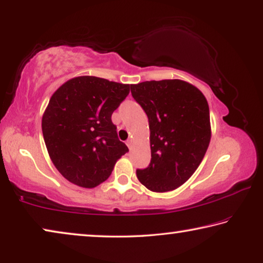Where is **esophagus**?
<instances>
[{"instance_id": "esophagus-1", "label": "esophagus", "mask_w": 263, "mask_h": 263, "mask_svg": "<svg viewBox=\"0 0 263 263\" xmlns=\"http://www.w3.org/2000/svg\"><path fill=\"white\" fill-rule=\"evenodd\" d=\"M132 144H133V140L129 139V140L127 141V145H128V147H132Z\"/></svg>"}]
</instances>
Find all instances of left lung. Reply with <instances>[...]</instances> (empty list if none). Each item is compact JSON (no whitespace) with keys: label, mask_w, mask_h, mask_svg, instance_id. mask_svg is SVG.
<instances>
[{"label":"left lung","mask_w":263,"mask_h":263,"mask_svg":"<svg viewBox=\"0 0 263 263\" xmlns=\"http://www.w3.org/2000/svg\"><path fill=\"white\" fill-rule=\"evenodd\" d=\"M132 96L148 116L152 161L136 170L154 192L179 187L203 161L211 140L209 103L195 86L179 79L132 85Z\"/></svg>","instance_id":"left-lung-1"}]
</instances>
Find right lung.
<instances>
[{
    "label": "right lung",
    "instance_id": "right-lung-1",
    "mask_svg": "<svg viewBox=\"0 0 263 263\" xmlns=\"http://www.w3.org/2000/svg\"><path fill=\"white\" fill-rule=\"evenodd\" d=\"M132 85L76 77L51 97L42 130L50 158L68 182L92 189L109 177L115 163L128 152L119 140L111 114Z\"/></svg>",
    "mask_w": 263,
    "mask_h": 263
}]
</instances>
